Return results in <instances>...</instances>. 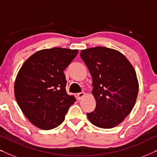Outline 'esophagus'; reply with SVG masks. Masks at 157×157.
Returning <instances> with one entry per match:
<instances>
[{
	"mask_svg": "<svg viewBox=\"0 0 157 157\" xmlns=\"http://www.w3.org/2000/svg\"><path fill=\"white\" fill-rule=\"evenodd\" d=\"M84 96H85L84 92H81V93H78V94H77V96H78V99H81V98H82Z\"/></svg>",
	"mask_w": 157,
	"mask_h": 157,
	"instance_id": "esophagus-1",
	"label": "esophagus"
}]
</instances>
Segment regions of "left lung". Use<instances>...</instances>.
<instances>
[{"label": "left lung", "mask_w": 157, "mask_h": 157, "mask_svg": "<svg viewBox=\"0 0 157 157\" xmlns=\"http://www.w3.org/2000/svg\"><path fill=\"white\" fill-rule=\"evenodd\" d=\"M81 58L92 77L96 108L87 113L89 121L103 128L115 127L134 108L139 81L134 67L123 53L106 47L81 50Z\"/></svg>", "instance_id": "8db88e82"}]
</instances>
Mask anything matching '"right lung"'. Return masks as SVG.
I'll list each match as a JSON object with an SVG mask.
<instances>
[{
  "label": "right lung",
  "mask_w": 157,
  "mask_h": 157,
  "mask_svg": "<svg viewBox=\"0 0 157 157\" xmlns=\"http://www.w3.org/2000/svg\"><path fill=\"white\" fill-rule=\"evenodd\" d=\"M77 49H42L21 66L14 83L16 101L29 121L44 130L59 126L76 98L66 93L63 71L76 56Z\"/></svg>",
  "instance_id": "add662e5"
}]
</instances>
